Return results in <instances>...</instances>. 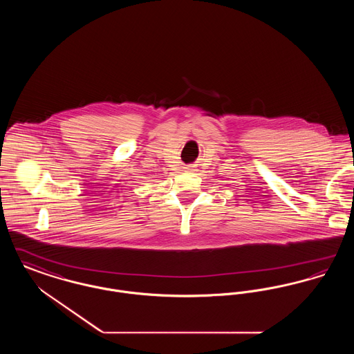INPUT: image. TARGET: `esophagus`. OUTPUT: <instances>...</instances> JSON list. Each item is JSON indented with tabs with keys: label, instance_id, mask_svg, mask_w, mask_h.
Here are the masks:
<instances>
[{
	"label": "esophagus",
	"instance_id": "34e87169",
	"mask_svg": "<svg viewBox=\"0 0 354 354\" xmlns=\"http://www.w3.org/2000/svg\"><path fill=\"white\" fill-rule=\"evenodd\" d=\"M191 167H192V166H191Z\"/></svg>",
	"mask_w": 354,
	"mask_h": 354
}]
</instances>
